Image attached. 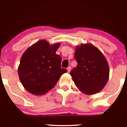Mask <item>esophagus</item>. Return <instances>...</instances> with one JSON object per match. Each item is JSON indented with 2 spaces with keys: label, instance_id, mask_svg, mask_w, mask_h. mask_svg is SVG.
Instances as JSON below:
<instances>
[{
  "label": "esophagus",
  "instance_id": "34e87169",
  "mask_svg": "<svg viewBox=\"0 0 127 127\" xmlns=\"http://www.w3.org/2000/svg\"><path fill=\"white\" fill-rule=\"evenodd\" d=\"M67 72H70V71H71V66H69V67L67 68Z\"/></svg>",
  "mask_w": 127,
  "mask_h": 127
}]
</instances>
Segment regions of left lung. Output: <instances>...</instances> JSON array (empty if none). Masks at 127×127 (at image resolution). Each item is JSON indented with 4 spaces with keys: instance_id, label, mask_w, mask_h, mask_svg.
Returning a JSON list of instances; mask_svg holds the SVG:
<instances>
[{
    "instance_id": "left-lung-1",
    "label": "left lung",
    "mask_w": 127,
    "mask_h": 127,
    "mask_svg": "<svg viewBox=\"0 0 127 127\" xmlns=\"http://www.w3.org/2000/svg\"><path fill=\"white\" fill-rule=\"evenodd\" d=\"M74 56L77 65L70 75L78 89L86 95L101 92L109 77V67L106 57L90 43L76 46Z\"/></svg>"
}]
</instances>
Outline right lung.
<instances>
[{
  "instance_id": "obj_1",
  "label": "right lung",
  "mask_w": 127,
  "mask_h": 127,
  "mask_svg": "<svg viewBox=\"0 0 127 127\" xmlns=\"http://www.w3.org/2000/svg\"><path fill=\"white\" fill-rule=\"evenodd\" d=\"M60 43L50 44L40 40L24 52L18 68L24 88L34 95H43L55 87L67 70L61 67V57L56 54Z\"/></svg>"
}]
</instances>
